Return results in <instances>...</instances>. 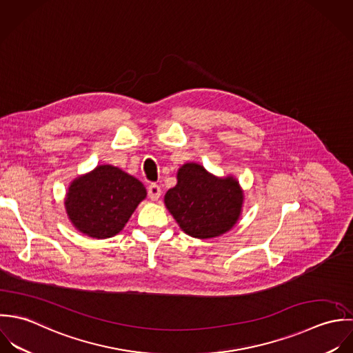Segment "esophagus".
Here are the masks:
<instances>
[{
    "instance_id": "34e87169",
    "label": "esophagus",
    "mask_w": 353,
    "mask_h": 353,
    "mask_svg": "<svg viewBox=\"0 0 353 353\" xmlns=\"http://www.w3.org/2000/svg\"><path fill=\"white\" fill-rule=\"evenodd\" d=\"M147 192H148V196L151 201H158L159 196H161V187L155 183L150 184L148 188H147Z\"/></svg>"
}]
</instances>
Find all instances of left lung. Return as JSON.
<instances>
[{
  "label": "left lung",
  "instance_id": "8db88e82",
  "mask_svg": "<svg viewBox=\"0 0 353 353\" xmlns=\"http://www.w3.org/2000/svg\"><path fill=\"white\" fill-rule=\"evenodd\" d=\"M244 194L232 176L215 177L202 165L184 163L177 184L165 194V206L181 230L196 239H212L237 222Z\"/></svg>",
  "mask_w": 353,
  "mask_h": 353
}]
</instances>
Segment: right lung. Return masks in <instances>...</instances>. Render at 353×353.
<instances>
[{
    "mask_svg": "<svg viewBox=\"0 0 353 353\" xmlns=\"http://www.w3.org/2000/svg\"><path fill=\"white\" fill-rule=\"evenodd\" d=\"M145 195L144 185L134 176L112 165H99L72 181L65 209L79 232L108 239L123 230Z\"/></svg>",
    "mask_w": 353,
    "mask_h": 353,
    "instance_id": "right-lung-1",
    "label": "right lung"
}]
</instances>
